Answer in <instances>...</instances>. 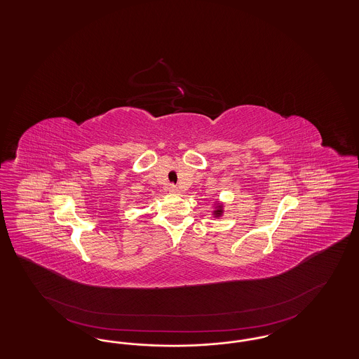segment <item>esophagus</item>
Returning <instances> with one entry per match:
<instances>
[{
    "label": "esophagus",
    "instance_id": "1",
    "mask_svg": "<svg viewBox=\"0 0 359 359\" xmlns=\"http://www.w3.org/2000/svg\"><path fill=\"white\" fill-rule=\"evenodd\" d=\"M168 191H170L171 194H177V192H179L177 187L173 186V184H171V186L168 187Z\"/></svg>",
    "mask_w": 359,
    "mask_h": 359
}]
</instances>
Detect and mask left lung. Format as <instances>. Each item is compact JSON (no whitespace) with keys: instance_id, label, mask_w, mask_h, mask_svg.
Returning <instances> with one entry per match:
<instances>
[{"instance_id":"obj_1","label":"left lung","mask_w":359,"mask_h":359,"mask_svg":"<svg viewBox=\"0 0 359 359\" xmlns=\"http://www.w3.org/2000/svg\"><path fill=\"white\" fill-rule=\"evenodd\" d=\"M223 204H217L213 210V215H215V217H220L223 215Z\"/></svg>"}]
</instances>
